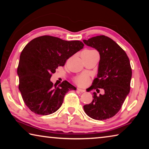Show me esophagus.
Segmentation results:
<instances>
[{"label": "esophagus", "mask_w": 149, "mask_h": 149, "mask_svg": "<svg viewBox=\"0 0 149 149\" xmlns=\"http://www.w3.org/2000/svg\"><path fill=\"white\" fill-rule=\"evenodd\" d=\"M77 90L78 91H79V92H81V93H85V90L79 89V88H77Z\"/></svg>", "instance_id": "34e87169"}]
</instances>
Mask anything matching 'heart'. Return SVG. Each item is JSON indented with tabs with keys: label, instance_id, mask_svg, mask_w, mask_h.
<instances>
[{
	"label": "heart",
	"instance_id": "heart-1",
	"mask_svg": "<svg viewBox=\"0 0 149 149\" xmlns=\"http://www.w3.org/2000/svg\"><path fill=\"white\" fill-rule=\"evenodd\" d=\"M86 51H93V50H87ZM74 81L77 85L82 87V86H85V85H87L88 81H89V78H88V77L86 75L82 74V75H78V76L75 77L74 78Z\"/></svg>",
	"mask_w": 149,
	"mask_h": 149
}]
</instances>
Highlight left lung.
Here are the masks:
<instances>
[{
  "mask_svg": "<svg viewBox=\"0 0 149 149\" xmlns=\"http://www.w3.org/2000/svg\"><path fill=\"white\" fill-rule=\"evenodd\" d=\"M83 41L100 54L97 77L91 89L104 91V94L99 96L93 93V101L84 106V111L93 119H109L119 112L130 93L132 71L129 58L116 42L105 35Z\"/></svg>",
  "mask_w": 149,
  "mask_h": 149,
  "instance_id": "left-lung-1",
  "label": "left lung"
}]
</instances>
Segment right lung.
<instances>
[{
    "label": "right lung",
    "instance_id": "right-lung-1",
    "mask_svg": "<svg viewBox=\"0 0 149 149\" xmlns=\"http://www.w3.org/2000/svg\"><path fill=\"white\" fill-rule=\"evenodd\" d=\"M79 41H68L43 35L31 40L20 54L17 73L19 90L29 110L39 115H49L61 107L65 95L76 88L67 81L56 87L50 81L58 66L82 49Z\"/></svg>",
    "mask_w": 149,
    "mask_h": 149
}]
</instances>
